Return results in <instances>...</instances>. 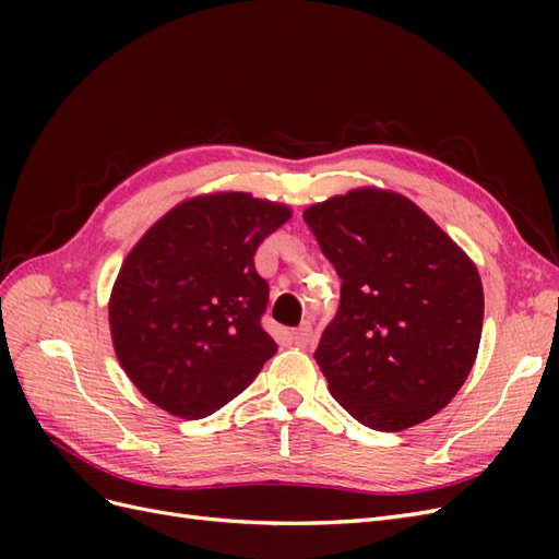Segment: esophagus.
<instances>
[{
    "mask_svg": "<svg viewBox=\"0 0 559 559\" xmlns=\"http://www.w3.org/2000/svg\"><path fill=\"white\" fill-rule=\"evenodd\" d=\"M289 341H292V345L306 349L312 343V326L310 324H300L298 329H294L289 333Z\"/></svg>",
    "mask_w": 559,
    "mask_h": 559,
    "instance_id": "34e87169",
    "label": "esophagus"
}]
</instances>
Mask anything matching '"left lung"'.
Here are the masks:
<instances>
[{"mask_svg":"<svg viewBox=\"0 0 559 559\" xmlns=\"http://www.w3.org/2000/svg\"><path fill=\"white\" fill-rule=\"evenodd\" d=\"M302 218L343 280L314 352L333 399L376 431L445 408L478 357L476 263L413 200L373 186L317 202Z\"/></svg>","mask_w":559,"mask_h":559,"instance_id":"1","label":"left lung"}]
</instances>
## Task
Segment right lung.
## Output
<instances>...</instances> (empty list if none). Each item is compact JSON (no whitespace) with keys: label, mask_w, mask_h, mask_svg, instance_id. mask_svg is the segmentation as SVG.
<instances>
[{"label":"right lung","mask_w":559,"mask_h":559,"mask_svg":"<svg viewBox=\"0 0 559 559\" xmlns=\"http://www.w3.org/2000/svg\"><path fill=\"white\" fill-rule=\"evenodd\" d=\"M292 218L242 191L179 202L130 249L109 298L111 343L126 376L158 408L207 417L277 352L261 317L259 245Z\"/></svg>","instance_id":"obj_1"}]
</instances>
